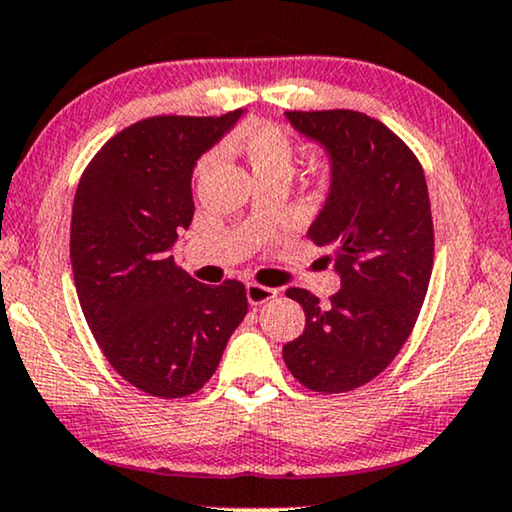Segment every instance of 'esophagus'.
Returning a JSON list of instances; mask_svg holds the SVG:
<instances>
[{
	"label": "esophagus",
	"instance_id": "1",
	"mask_svg": "<svg viewBox=\"0 0 512 512\" xmlns=\"http://www.w3.org/2000/svg\"><path fill=\"white\" fill-rule=\"evenodd\" d=\"M245 295H248V302L252 306H260L264 302H269V299H274L278 295L276 288H269V285H260V283H248L245 285Z\"/></svg>",
	"mask_w": 512,
	"mask_h": 512
}]
</instances>
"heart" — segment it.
Returning <instances> with one entry per match:
<instances>
[{"instance_id":"obj_1","label":"heart","mask_w":512,"mask_h":512,"mask_svg":"<svg viewBox=\"0 0 512 512\" xmlns=\"http://www.w3.org/2000/svg\"><path fill=\"white\" fill-rule=\"evenodd\" d=\"M229 147L248 161L252 175L257 177H290L297 159V145L283 126L267 119L248 121L231 135ZM215 154L208 152L196 161L194 175H206L213 166Z\"/></svg>"}]
</instances>
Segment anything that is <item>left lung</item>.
<instances>
[{
	"mask_svg": "<svg viewBox=\"0 0 512 512\" xmlns=\"http://www.w3.org/2000/svg\"><path fill=\"white\" fill-rule=\"evenodd\" d=\"M332 156V189L309 229L332 252L342 290L327 302L304 288L306 325L283 346L288 370L316 393L365 386L412 335L433 271V217L424 168L379 119L353 109L285 112Z\"/></svg>",
	"mask_w": 512,
	"mask_h": 512,
	"instance_id": "8db88e82",
	"label": "left lung"
}]
</instances>
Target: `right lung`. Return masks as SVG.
Masks as SVG:
<instances>
[{
    "mask_svg": "<svg viewBox=\"0 0 512 512\" xmlns=\"http://www.w3.org/2000/svg\"><path fill=\"white\" fill-rule=\"evenodd\" d=\"M238 117L241 109L135 121L98 149L74 194L70 260L81 311L109 365L156 398L206 386L248 313L241 281L199 283L170 255L194 217V163Z\"/></svg>",
    "mask_w": 512,
    "mask_h": 512,
    "instance_id": "add662e5",
    "label": "right lung"
}]
</instances>
